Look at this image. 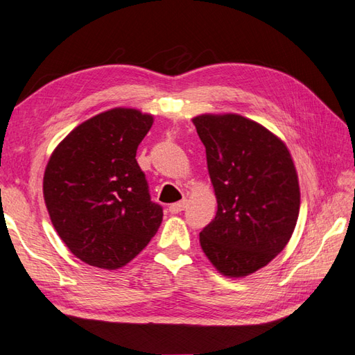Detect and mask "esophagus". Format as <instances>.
<instances>
[{"instance_id": "obj_1", "label": "esophagus", "mask_w": 355, "mask_h": 355, "mask_svg": "<svg viewBox=\"0 0 355 355\" xmlns=\"http://www.w3.org/2000/svg\"><path fill=\"white\" fill-rule=\"evenodd\" d=\"M187 203H188L187 198H184V200H180V202H176V203H171V205L168 206V211H170L171 214L182 212V211L185 209V207H187Z\"/></svg>"}]
</instances>
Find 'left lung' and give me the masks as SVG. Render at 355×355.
<instances>
[{
    "mask_svg": "<svg viewBox=\"0 0 355 355\" xmlns=\"http://www.w3.org/2000/svg\"><path fill=\"white\" fill-rule=\"evenodd\" d=\"M206 149L217 215L200 232L211 263L245 277L286 247L300 212L298 175L277 135L239 114L193 119Z\"/></svg>",
    "mask_w": 355,
    "mask_h": 355,
    "instance_id": "8db88e82",
    "label": "left lung"
}]
</instances>
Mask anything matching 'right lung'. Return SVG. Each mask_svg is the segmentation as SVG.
Here are the masks:
<instances>
[{
	"mask_svg": "<svg viewBox=\"0 0 355 355\" xmlns=\"http://www.w3.org/2000/svg\"><path fill=\"white\" fill-rule=\"evenodd\" d=\"M152 114L112 108L78 125L51 155L43 197L67 248L103 270L125 266L149 244L162 221L135 159Z\"/></svg>",
	"mask_w": 355,
	"mask_h": 355,
	"instance_id": "1",
	"label": "right lung"
}]
</instances>
